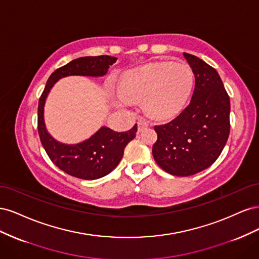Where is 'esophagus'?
Returning <instances> with one entry per match:
<instances>
[{"mask_svg": "<svg viewBox=\"0 0 259 259\" xmlns=\"http://www.w3.org/2000/svg\"><path fill=\"white\" fill-rule=\"evenodd\" d=\"M137 126H138V132H142L143 130H145L146 127H148V122L140 120V121H138V123H137Z\"/></svg>", "mask_w": 259, "mask_h": 259, "instance_id": "1", "label": "esophagus"}]
</instances>
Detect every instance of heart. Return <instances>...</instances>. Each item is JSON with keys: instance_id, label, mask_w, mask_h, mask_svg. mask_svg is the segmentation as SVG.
Returning a JSON list of instances; mask_svg holds the SVG:
<instances>
[{"instance_id": "heart-1", "label": "heart", "mask_w": 259, "mask_h": 259, "mask_svg": "<svg viewBox=\"0 0 259 259\" xmlns=\"http://www.w3.org/2000/svg\"><path fill=\"white\" fill-rule=\"evenodd\" d=\"M194 81L191 68L169 61L152 62L125 73L116 103L127 107L131 101H144L145 110L154 120L166 121L183 110Z\"/></svg>"}]
</instances>
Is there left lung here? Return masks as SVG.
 Returning <instances> with one entry per match:
<instances>
[{"mask_svg": "<svg viewBox=\"0 0 259 259\" xmlns=\"http://www.w3.org/2000/svg\"><path fill=\"white\" fill-rule=\"evenodd\" d=\"M194 74L190 104L173 121L154 130L152 154L158 165L174 176H190L209 167L221 155L230 132V99L216 70L184 53Z\"/></svg>", "mask_w": 259, "mask_h": 259, "instance_id": "8db88e82", "label": "left lung"}]
</instances>
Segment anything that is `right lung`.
<instances>
[{
	"label": "right lung",
	"instance_id": "1",
	"mask_svg": "<svg viewBox=\"0 0 259 259\" xmlns=\"http://www.w3.org/2000/svg\"><path fill=\"white\" fill-rule=\"evenodd\" d=\"M116 57L101 56L80 57L60 67L51 74L38 100L37 130L43 148L52 162L65 173L76 178L94 180L108 175L120 163L124 149L135 138L137 124L128 132H114L101 126L95 134L79 144L68 145L55 139L46 128L44 106L53 86L62 77L71 75L104 76Z\"/></svg>",
	"mask_w": 259,
	"mask_h": 259
}]
</instances>
